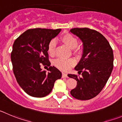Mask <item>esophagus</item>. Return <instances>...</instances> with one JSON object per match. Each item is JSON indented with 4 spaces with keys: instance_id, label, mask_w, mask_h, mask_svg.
I'll return each mask as SVG.
<instances>
[{
    "instance_id": "obj_1",
    "label": "esophagus",
    "mask_w": 122,
    "mask_h": 122,
    "mask_svg": "<svg viewBox=\"0 0 122 122\" xmlns=\"http://www.w3.org/2000/svg\"><path fill=\"white\" fill-rule=\"evenodd\" d=\"M62 78H68L67 75L65 73H62Z\"/></svg>"
}]
</instances>
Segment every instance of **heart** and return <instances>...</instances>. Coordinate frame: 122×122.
Here are the masks:
<instances>
[{
  "label": "heart",
  "instance_id": "b5f03b06",
  "mask_svg": "<svg viewBox=\"0 0 122 122\" xmlns=\"http://www.w3.org/2000/svg\"><path fill=\"white\" fill-rule=\"evenodd\" d=\"M60 40L61 42L67 46L68 47L72 49L73 51L77 52L79 50L78 47V39L73 35L69 33H66L60 37ZM56 49V43L55 40L51 39L50 41L47 46L48 53L51 56H55ZM54 66L58 69L62 71H67L70 68L75 64V61L73 59H62L59 58L53 62Z\"/></svg>",
  "mask_w": 122,
  "mask_h": 122
}]
</instances>
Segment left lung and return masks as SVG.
Returning a JSON list of instances; mask_svg holds the SVG:
<instances>
[{
    "instance_id": "obj_1",
    "label": "left lung",
    "mask_w": 122,
    "mask_h": 122,
    "mask_svg": "<svg viewBox=\"0 0 122 122\" xmlns=\"http://www.w3.org/2000/svg\"><path fill=\"white\" fill-rule=\"evenodd\" d=\"M71 32L77 36L83 44V53L75 69L78 74H68L75 79L76 86L71 90L72 97L87 100L100 92L109 79L113 69V51L107 39L98 31L88 28H74Z\"/></svg>"
}]
</instances>
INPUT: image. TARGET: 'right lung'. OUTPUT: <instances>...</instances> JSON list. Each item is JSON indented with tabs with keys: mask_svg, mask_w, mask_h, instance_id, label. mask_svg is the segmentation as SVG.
I'll return each instance as SVG.
<instances>
[{
	"mask_svg": "<svg viewBox=\"0 0 122 122\" xmlns=\"http://www.w3.org/2000/svg\"><path fill=\"white\" fill-rule=\"evenodd\" d=\"M61 30L28 29L14 42L11 53L13 72L20 87L30 96H47L51 92L56 80L61 78L58 69L50 66L47 52L49 41ZM42 64L49 66V72L40 69Z\"/></svg>",
	"mask_w": 122,
	"mask_h": 122,
	"instance_id": "right-lung-1",
	"label": "right lung"
}]
</instances>
